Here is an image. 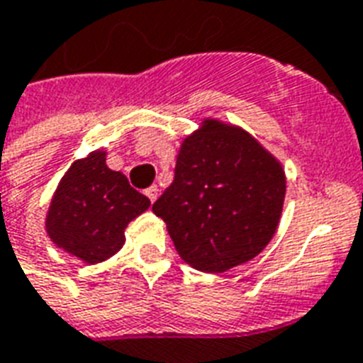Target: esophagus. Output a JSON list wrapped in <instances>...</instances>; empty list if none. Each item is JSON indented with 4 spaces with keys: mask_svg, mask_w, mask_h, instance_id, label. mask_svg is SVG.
<instances>
[{
    "mask_svg": "<svg viewBox=\"0 0 363 363\" xmlns=\"http://www.w3.org/2000/svg\"><path fill=\"white\" fill-rule=\"evenodd\" d=\"M145 196H147L151 202H155L157 196H159V187H157V185H151L150 189H145Z\"/></svg>",
    "mask_w": 363,
    "mask_h": 363,
    "instance_id": "esophagus-1",
    "label": "esophagus"
}]
</instances>
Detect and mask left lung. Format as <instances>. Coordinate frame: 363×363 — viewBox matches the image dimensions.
I'll list each match as a JSON object with an SVG mask.
<instances>
[{
  "mask_svg": "<svg viewBox=\"0 0 363 363\" xmlns=\"http://www.w3.org/2000/svg\"><path fill=\"white\" fill-rule=\"evenodd\" d=\"M286 174L248 132L218 119L182 142L174 182L153 204L179 257L223 272L254 259L277 233Z\"/></svg>",
  "mask_w": 363,
  "mask_h": 363,
  "instance_id": "8db88e82",
  "label": "left lung"
}]
</instances>
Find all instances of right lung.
Wrapping results in <instances>:
<instances>
[{"mask_svg": "<svg viewBox=\"0 0 363 363\" xmlns=\"http://www.w3.org/2000/svg\"><path fill=\"white\" fill-rule=\"evenodd\" d=\"M151 206L125 174L106 164V151H92L67 168L50 201L45 229L52 242L85 263H100L125 244V229Z\"/></svg>", "mask_w": 363, "mask_h": 363, "instance_id": "add662e5", "label": "right lung"}]
</instances>
